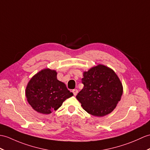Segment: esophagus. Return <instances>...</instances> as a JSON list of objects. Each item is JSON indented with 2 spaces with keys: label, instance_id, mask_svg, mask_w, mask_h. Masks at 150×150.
<instances>
[{
  "label": "esophagus",
  "instance_id": "obj_1",
  "mask_svg": "<svg viewBox=\"0 0 150 150\" xmlns=\"http://www.w3.org/2000/svg\"><path fill=\"white\" fill-rule=\"evenodd\" d=\"M72 92H73V93H74V96H76V95H77V93H78V90L77 89H73L72 90Z\"/></svg>",
  "mask_w": 150,
  "mask_h": 150
}]
</instances>
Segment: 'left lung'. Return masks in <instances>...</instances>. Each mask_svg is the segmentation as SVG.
Here are the masks:
<instances>
[{"label":"left lung","instance_id":"1","mask_svg":"<svg viewBox=\"0 0 150 150\" xmlns=\"http://www.w3.org/2000/svg\"><path fill=\"white\" fill-rule=\"evenodd\" d=\"M83 89L76 98L87 112L97 117L110 114L123 95L122 83L113 69L98 64L83 72Z\"/></svg>","mask_w":150,"mask_h":150}]
</instances>
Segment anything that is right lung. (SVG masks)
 I'll list each match as a JSON object with an SVG mask.
<instances>
[{"label":"right lung","mask_w":150,"mask_h":150,"mask_svg":"<svg viewBox=\"0 0 150 150\" xmlns=\"http://www.w3.org/2000/svg\"><path fill=\"white\" fill-rule=\"evenodd\" d=\"M57 71L45 68L28 82L25 96L28 103L36 112L48 114L57 110L64 100L74 95L65 83L57 79Z\"/></svg>","instance_id":"1"}]
</instances>
